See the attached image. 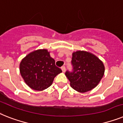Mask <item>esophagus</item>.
<instances>
[{"mask_svg": "<svg viewBox=\"0 0 123 123\" xmlns=\"http://www.w3.org/2000/svg\"><path fill=\"white\" fill-rule=\"evenodd\" d=\"M61 68H62V72H65V70H66V68H65V67H62Z\"/></svg>", "mask_w": 123, "mask_h": 123, "instance_id": "34e87169", "label": "esophagus"}]
</instances>
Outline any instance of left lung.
Masks as SVG:
<instances>
[{
  "label": "left lung",
  "mask_w": 123,
  "mask_h": 123,
  "mask_svg": "<svg viewBox=\"0 0 123 123\" xmlns=\"http://www.w3.org/2000/svg\"><path fill=\"white\" fill-rule=\"evenodd\" d=\"M72 65L73 71L67 70L65 75L70 82L71 87L79 92H88L95 88L104 76V64L91 53L74 52Z\"/></svg>",
  "instance_id": "left-lung-1"
}]
</instances>
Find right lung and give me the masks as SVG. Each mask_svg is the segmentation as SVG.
<instances>
[{
  "instance_id": "right-lung-1",
  "label": "right lung",
  "mask_w": 123,
  "mask_h": 123,
  "mask_svg": "<svg viewBox=\"0 0 123 123\" xmlns=\"http://www.w3.org/2000/svg\"><path fill=\"white\" fill-rule=\"evenodd\" d=\"M20 73L24 82L36 91H43L52 84L54 78L62 72L47 49L30 53L20 63Z\"/></svg>"
}]
</instances>
